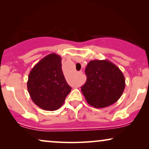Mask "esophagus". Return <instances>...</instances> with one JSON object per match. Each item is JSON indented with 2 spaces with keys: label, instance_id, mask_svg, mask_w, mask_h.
I'll use <instances>...</instances> for the list:
<instances>
[{
  "label": "esophagus",
  "instance_id": "esophagus-1",
  "mask_svg": "<svg viewBox=\"0 0 149 149\" xmlns=\"http://www.w3.org/2000/svg\"><path fill=\"white\" fill-rule=\"evenodd\" d=\"M82 74H83V72H82V71H80V72H78V74H79V75H81Z\"/></svg>",
  "mask_w": 149,
  "mask_h": 149
}]
</instances>
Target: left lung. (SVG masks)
<instances>
[{"instance_id":"left-lung-1","label":"left lung","mask_w":149,"mask_h":149,"mask_svg":"<svg viewBox=\"0 0 149 149\" xmlns=\"http://www.w3.org/2000/svg\"><path fill=\"white\" fill-rule=\"evenodd\" d=\"M87 81L81 91L87 102L95 108L115 103L123 93L125 80L121 70L108 60H91L85 70Z\"/></svg>"}]
</instances>
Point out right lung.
Here are the masks:
<instances>
[{
    "label": "right lung",
    "mask_w": 149,
    "mask_h": 149,
    "mask_svg": "<svg viewBox=\"0 0 149 149\" xmlns=\"http://www.w3.org/2000/svg\"><path fill=\"white\" fill-rule=\"evenodd\" d=\"M62 58L56 54L41 59L28 76L27 87L33 102L45 111H56L62 107L71 91L62 70Z\"/></svg>",
    "instance_id": "add662e5"
}]
</instances>
